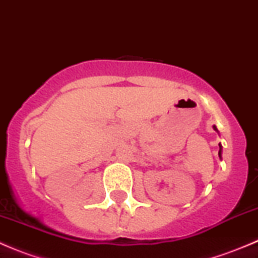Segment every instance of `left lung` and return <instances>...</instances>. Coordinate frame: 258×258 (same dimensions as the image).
<instances>
[{"instance_id": "1", "label": "left lung", "mask_w": 258, "mask_h": 258, "mask_svg": "<svg viewBox=\"0 0 258 258\" xmlns=\"http://www.w3.org/2000/svg\"><path fill=\"white\" fill-rule=\"evenodd\" d=\"M213 130H215V131L217 132V134H219V130H217V127H216V126H213ZM219 146H220L219 157H220V159H222V145H221V144H219Z\"/></svg>"}]
</instances>
